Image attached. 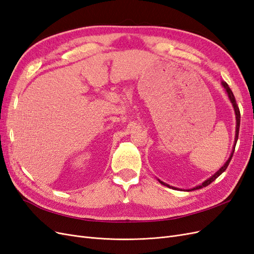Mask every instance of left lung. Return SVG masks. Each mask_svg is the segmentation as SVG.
I'll return each mask as SVG.
<instances>
[{
	"label": "left lung",
	"mask_w": 254,
	"mask_h": 254,
	"mask_svg": "<svg viewBox=\"0 0 254 254\" xmlns=\"http://www.w3.org/2000/svg\"><path fill=\"white\" fill-rule=\"evenodd\" d=\"M222 83V86H224V88L226 89V91H227V94H228V96H229V99H230V102L232 103V106H233V108H234V112H235V119H236V130H235V140H234V146H233V149H232V152H231V156L229 157V159H228V161L227 162L224 164V166H221L220 168H219V171H217L216 173H215L213 176H211L210 178H207L204 182H202L200 186H197L196 188H194V189H191V190H199V189H202V188H205V187H207L209 186L210 183H212L215 179L216 178H218V177L224 173L226 170H227V167H228V165H229V163H230V161H231V159H232V157H233V153H234V149H235V145H236V142H237V139H238V132H240V124H241V112H240V109H238V106H237V104H236V101H235V97H234V95H233V93H232V91H231V89L229 88V86H228V83L227 82H221ZM158 181L161 183V184H163V186H165V187H167V188H171V189H173V190H178L177 188H174V187H171V186H168V184H166V183H164L163 181H161V180H159L158 179ZM190 190H189L188 191H190Z\"/></svg>",
	"instance_id": "left-lung-1"
}]
</instances>
